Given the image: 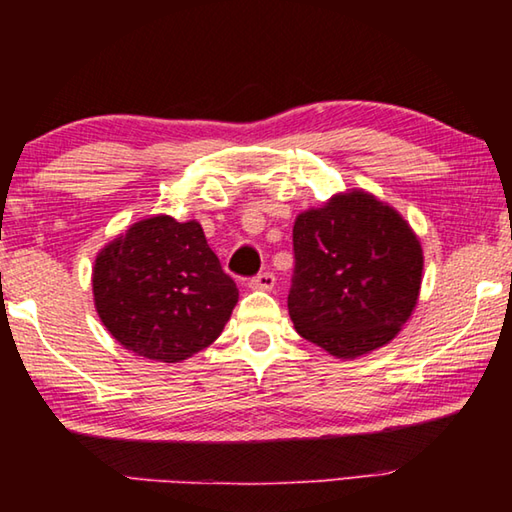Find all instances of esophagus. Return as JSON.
I'll list each match as a JSON object with an SVG mask.
<instances>
[{
  "label": "esophagus",
  "instance_id": "obj_1",
  "mask_svg": "<svg viewBox=\"0 0 512 512\" xmlns=\"http://www.w3.org/2000/svg\"><path fill=\"white\" fill-rule=\"evenodd\" d=\"M250 289H262V291H271L275 287V275L271 271H262L255 277H250Z\"/></svg>",
  "mask_w": 512,
  "mask_h": 512
}]
</instances>
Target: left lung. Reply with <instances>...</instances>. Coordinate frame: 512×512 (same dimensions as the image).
<instances>
[{
    "instance_id": "left-lung-1",
    "label": "left lung",
    "mask_w": 512,
    "mask_h": 512,
    "mask_svg": "<svg viewBox=\"0 0 512 512\" xmlns=\"http://www.w3.org/2000/svg\"><path fill=\"white\" fill-rule=\"evenodd\" d=\"M293 259V325L339 359L393 341L418 302L420 241L393 207L366 192L302 212L293 225Z\"/></svg>"
}]
</instances>
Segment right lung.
Returning <instances> with one entry per match:
<instances>
[{
  "label": "right lung",
  "mask_w": 512,
  "mask_h": 512,
  "mask_svg": "<svg viewBox=\"0 0 512 512\" xmlns=\"http://www.w3.org/2000/svg\"><path fill=\"white\" fill-rule=\"evenodd\" d=\"M101 323L126 350L176 363L219 339L237 284L201 223L151 216L101 250L92 273Z\"/></svg>",
  "instance_id": "right-lung-1"
}]
</instances>
